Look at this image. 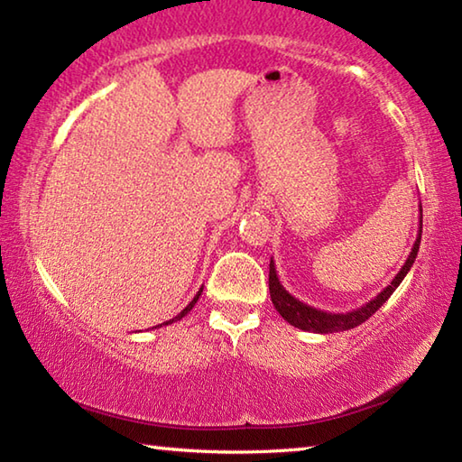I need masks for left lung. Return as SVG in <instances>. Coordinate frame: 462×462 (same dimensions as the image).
<instances>
[{
	"label": "left lung",
	"mask_w": 462,
	"mask_h": 462,
	"mask_svg": "<svg viewBox=\"0 0 462 462\" xmlns=\"http://www.w3.org/2000/svg\"><path fill=\"white\" fill-rule=\"evenodd\" d=\"M420 214H421V206H420ZM420 240H421V220H420L418 238H416V242H413V248L408 256V261L403 263V267L400 269V273H397L395 279L391 281V283L383 289L377 297H373L369 303H365V306L356 308L353 311H346V314H332V311L316 310V308L308 306V303L297 300V297H293L283 285H281V281L277 277L275 263H273V259H271L269 291H271L273 306H275V310L279 311L281 318H283L285 322H289L295 328H300V330H306V332L332 334V332H344V330H350V328H356L358 324L366 322V319H369L374 311H377L383 303L389 300L391 293L400 287L403 277L408 275V271L411 269L413 261H416L418 250H420Z\"/></svg>",
	"instance_id": "obj_1"
}]
</instances>
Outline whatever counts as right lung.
Segmentation results:
<instances>
[{
	"mask_svg": "<svg viewBox=\"0 0 462 462\" xmlns=\"http://www.w3.org/2000/svg\"><path fill=\"white\" fill-rule=\"evenodd\" d=\"M201 291H203V287L199 289V291L198 293H195V297H193V300L189 301V306H187L183 311H181V314H177L173 319H169V322H162L161 326H169V324H173V322H179V319H181V318H185L187 314H189V311L193 310V306H195V303H198V300H199V295H201ZM156 328V326H154Z\"/></svg>",
	"mask_w": 462,
	"mask_h": 462,
	"instance_id": "right-lung-1",
	"label": "right lung"
}]
</instances>
